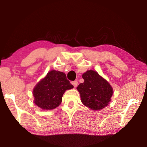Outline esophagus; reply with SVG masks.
Here are the masks:
<instances>
[{"instance_id":"esophagus-1","label":"esophagus","mask_w":147,"mask_h":147,"mask_svg":"<svg viewBox=\"0 0 147 147\" xmlns=\"http://www.w3.org/2000/svg\"><path fill=\"white\" fill-rule=\"evenodd\" d=\"M72 84H73L74 88H76L77 86H78V82L74 81V82H72Z\"/></svg>"}]
</instances>
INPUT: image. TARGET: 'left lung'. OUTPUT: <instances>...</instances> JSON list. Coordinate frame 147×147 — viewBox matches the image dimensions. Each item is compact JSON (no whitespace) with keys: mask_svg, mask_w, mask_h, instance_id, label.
I'll list each match as a JSON object with an SVG mask.
<instances>
[{"mask_svg":"<svg viewBox=\"0 0 147 147\" xmlns=\"http://www.w3.org/2000/svg\"><path fill=\"white\" fill-rule=\"evenodd\" d=\"M82 78L84 82L76 89L84 105L94 111L108 106L113 93L108 82L93 70L87 71L82 74Z\"/></svg>","mask_w":147,"mask_h":147,"instance_id":"left-lung-1","label":"left lung"}]
</instances>
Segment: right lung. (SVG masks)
Masks as SVG:
<instances>
[{"label": "right lung", "mask_w": 147, "mask_h": 147, "mask_svg": "<svg viewBox=\"0 0 147 147\" xmlns=\"http://www.w3.org/2000/svg\"><path fill=\"white\" fill-rule=\"evenodd\" d=\"M73 88L64 73L51 70L34 87V102L43 110L54 109L61 104L65 91Z\"/></svg>", "instance_id": "add662e5"}]
</instances>
